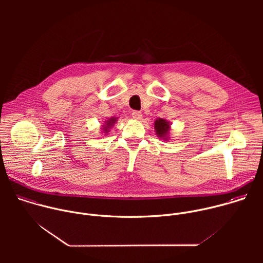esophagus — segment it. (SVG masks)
<instances>
[{
  "mask_svg": "<svg viewBox=\"0 0 263 263\" xmlns=\"http://www.w3.org/2000/svg\"><path fill=\"white\" fill-rule=\"evenodd\" d=\"M132 118L134 119V120H136V121H139V120H141V118H142V115H141V112H139V111H133L132 112Z\"/></svg>",
  "mask_w": 263,
  "mask_h": 263,
  "instance_id": "obj_1",
  "label": "esophagus"
}]
</instances>
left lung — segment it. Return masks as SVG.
Wrapping results in <instances>:
<instances>
[{
  "label": "left lung",
  "mask_w": 263,
  "mask_h": 263,
  "mask_svg": "<svg viewBox=\"0 0 263 263\" xmlns=\"http://www.w3.org/2000/svg\"><path fill=\"white\" fill-rule=\"evenodd\" d=\"M154 129L156 131V134L159 138L163 139L164 141L168 140V134L171 130V123L163 119H157L154 123Z\"/></svg>",
  "instance_id": "obj_1"
}]
</instances>
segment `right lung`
<instances>
[{"mask_svg":"<svg viewBox=\"0 0 263 263\" xmlns=\"http://www.w3.org/2000/svg\"><path fill=\"white\" fill-rule=\"evenodd\" d=\"M117 121H118V118H110V119L106 120L105 123H104V125H102L103 128H101V129H102V134H104V135L108 134V132L110 131V129H111L112 127L115 126V124L117 123Z\"/></svg>","mask_w":263,"mask_h":263,"instance_id":"add662e5","label":"right lung"}]
</instances>
